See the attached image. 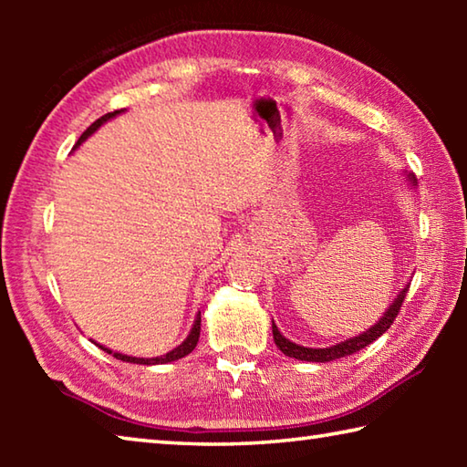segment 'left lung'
Listing matches in <instances>:
<instances>
[{
    "label": "left lung",
    "instance_id": "1",
    "mask_svg": "<svg viewBox=\"0 0 467 467\" xmlns=\"http://www.w3.org/2000/svg\"><path fill=\"white\" fill-rule=\"evenodd\" d=\"M410 183H416L414 175H408ZM406 292L408 286L401 288V292L398 295V298L393 300L389 305V309L383 313V317L379 319L373 327H368L365 334L360 336H354L350 339H346V342H339L336 346H329V348H306V346H298L295 342H290V339L284 337L280 334V329L275 327V323L272 321V334H274V342L275 346L280 348V350L286 354L290 358H296V360H306V362H329V360H337V358H344V357H350V354L362 350V348L368 346L370 342H375L377 337H381L387 329L391 327V323L398 317V313L401 309V303H404L406 298Z\"/></svg>",
    "mask_w": 467,
    "mask_h": 467
}]
</instances>
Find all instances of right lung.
Instances as JSON below:
<instances>
[{"mask_svg":"<svg viewBox=\"0 0 467 467\" xmlns=\"http://www.w3.org/2000/svg\"><path fill=\"white\" fill-rule=\"evenodd\" d=\"M119 113H123V109L121 110H113V113H107V115H102L100 119H97L94 121L88 130H86L82 136H80V140H78V144H76V148L82 144V141H86V138H90L94 131H97L102 123H107L109 119H113V117H117ZM200 329H202V313H197V317H195V321H193V327H192V331H189V336L183 339V342H181L177 348H172L171 352H167V354H162V357H156V358H138V357H128V354H121V352H113V350H109V348H105V346H100V344H97V346H100V350H105L107 354H113V357L117 358V360H123V362H133V365H167V362H172V360H179V358H183V357H187L189 352H193V348L197 346V339H200Z\"/></svg>","mask_w":467,"mask_h":467,"instance_id":"obj_1","label":"right lung"}]
</instances>
